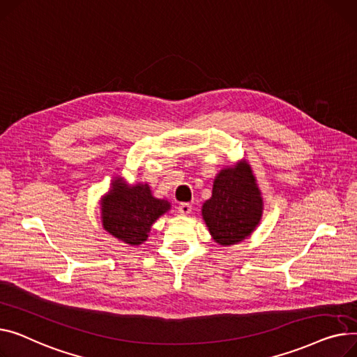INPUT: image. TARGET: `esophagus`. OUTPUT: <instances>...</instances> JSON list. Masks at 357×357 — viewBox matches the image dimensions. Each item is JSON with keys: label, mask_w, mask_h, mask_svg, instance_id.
<instances>
[{"label": "esophagus", "mask_w": 357, "mask_h": 357, "mask_svg": "<svg viewBox=\"0 0 357 357\" xmlns=\"http://www.w3.org/2000/svg\"><path fill=\"white\" fill-rule=\"evenodd\" d=\"M178 213L185 216V215H190L192 213V204L190 203H181L178 206Z\"/></svg>", "instance_id": "34e87169"}]
</instances>
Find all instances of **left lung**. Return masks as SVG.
Wrapping results in <instances>:
<instances>
[{
  "label": "left lung",
  "instance_id": "left-lung-1",
  "mask_svg": "<svg viewBox=\"0 0 357 357\" xmlns=\"http://www.w3.org/2000/svg\"><path fill=\"white\" fill-rule=\"evenodd\" d=\"M202 213L220 245H235L252 234L262 216V199L250 167L242 162L222 170Z\"/></svg>",
  "mask_w": 357,
  "mask_h": 357
}]
</instances>
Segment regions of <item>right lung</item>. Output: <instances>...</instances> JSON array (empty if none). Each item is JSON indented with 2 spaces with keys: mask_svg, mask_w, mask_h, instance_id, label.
Wrapping results in <instances>:
<instances>
[{
  "mask_svg": "<svg viewBox=\"0 0 357 357\" xmlns=\"http://www.w3.org/2000/svg\"><path fill=\"white\" fill-rule=\"evenodd\" d=\"M115 187L116 190L100 202L103 227L125 243L139 245L149 238L151 225L169 211L170 203L153 197L149 184L125 187L118 180Z\"/></svg>",
  "mask_w": 357,
  "mask_h": 357,
  "instance_id": "obj_1",
  "label": "right lung"
}]
</instances>
